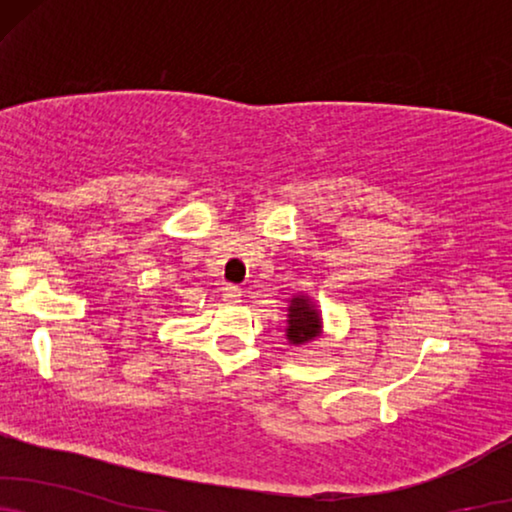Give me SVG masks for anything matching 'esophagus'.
Returning <instances> with one entry per match:
<instances>
[{
    "instance_id": "obj_1",
    "label": "esophagus",
    "mask_w": 512,
    "mask_h": 512,
    "mask_svg": "<svg viewBox=\"0 0 512 512\" xmlns=\"http://www.w3.org/2000/svg\"><path fill=\"white\" fill-rule=\"evenodd\" d=\"M240 298H242L240 286H233V284L223 286V300H226V303L235 305V303H240Z\"/></svg>"
}]
</instances>
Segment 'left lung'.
Returning <instances> with one entry per match:
<instances>
[{"mask_svg":"<svg viewBox=\"0 0 512 512\" xmlns=\"http://www.w3.org/2000/svg\"><path fill=\"white\" fill-rule=\"evenodd\" d=\"M321 317L317 305L307 296H293L289 305V319H286V340L291 345H305L319 338Z\"/></svg>","mask_w":512,"mask_h":512,"instance_id":"1","label":"left lung"}]
</instances>
